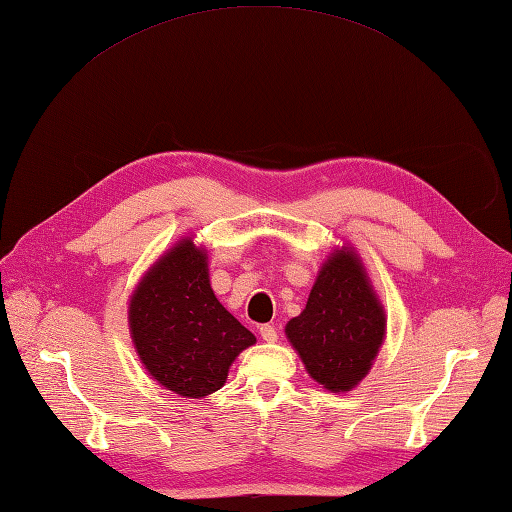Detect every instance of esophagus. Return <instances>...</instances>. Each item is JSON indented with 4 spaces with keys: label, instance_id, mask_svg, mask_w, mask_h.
Masks as SVG:
<instances>
[{
    "label": "esophagus",
    "instance_id": "1",
    "mask_svg": "<svg viewBox=\"0 0 512 512\" xmlns=\"http://www.w3.org/2000/svg\"><path fill=\"white\" fill-rule=\"evenodd\" d=\"M259 336L264 342H277V329L275 325H261L259 327Z\"/></svg>",
    "mask_w": 512,
    "mask_h": 512
}]
</instances>
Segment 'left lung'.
Masks as SVG:
<instances>
[{"mask_svg": "<svg viewBox=\"0 0 512 512\" xmlns=\"http://www.w3.org/2000/svg\"><path fill=\"white\" fill-rule=\"evenodd\" d=\"M285 336L314 382L331 392H349L368 375L386 338V310L353 246L327 255Z\"/></svg>", "mask_w": 512, "mask_h": 512, "instance_id": "8db88e82", "label": "left lung"}]
</instances>
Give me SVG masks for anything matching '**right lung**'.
<instances>
[{"instance_id": "add662e5", "label": "right lung", "mask_w": 512, "mask_h": 512, "mask_svg": "<svg viewBox=\"0 0 512 512\" xmlns=\"http://www.w3.org/2000/svg\"><path fill=\"white\" fill-rule=\"evenodd\" d=\"M207 248L183 237L139 279L128 299V329L154 382L185 399L227 384L237 355L257 338L211 290Z\"/></svg>"}]
</instances>
